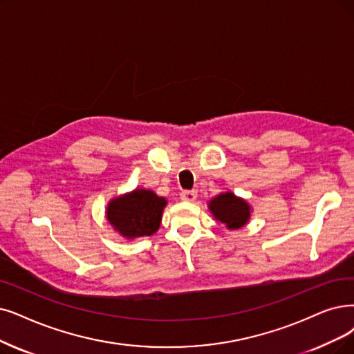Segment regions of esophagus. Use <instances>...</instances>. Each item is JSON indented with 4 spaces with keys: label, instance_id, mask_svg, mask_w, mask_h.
Segmentation results:
<instances>
[{
    "label": "esophagus",
    "instance_id": "obj_1",
    "mask_svg": "<svg viewBox=\"0 0 354 354\" xmlns=\"http://www.w3.org/2000/svg\"><path fill=\"white\" fill-rule=\"evenodd\" d=\"M181 201H186V202H194L196 197H197V192L196 190H183L181 194Z\"/></svg>",
    "mask_w": 354,
    "mask_h": 354
}]
</instances>
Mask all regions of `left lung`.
Masks as SVG:
<instances>
[{"label": "left lung", "instance_id": "obj_1", "mask_svg": "<svg viewBox=\"0 0 354 354\" xmlns=\"http://www.w3.org/2000/svg\"><path fill=\"white\" fill-rule=\"evenodd\" d=\"M209 210L216 221L225 223L230 230L243 228L251 216V206L232 192H225L214 197L209 202Z\"/></svg>", "mask_w": 354, "mask_h": 354}]
</instances>
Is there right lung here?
I'll return each instance as SVG.
<instances>
[{
	"label": "right lung",
	"instance_id": "add662e5",
	"mask_svg": "<svg viewBox=\"0 0 354 354\" xmlns=\"http://www.w3.org/2000/svg\"><path fill=\"white\" fill-rule=\"evenodd\" d=\"M165 206L167 201L164 197L157 196L152 190L135 189L111 199L106 215L113 230L126 239H135L158 231Z\"/></svg>",
	"mask_w": 354,
	"mask_h": 354
}]
</instances>
